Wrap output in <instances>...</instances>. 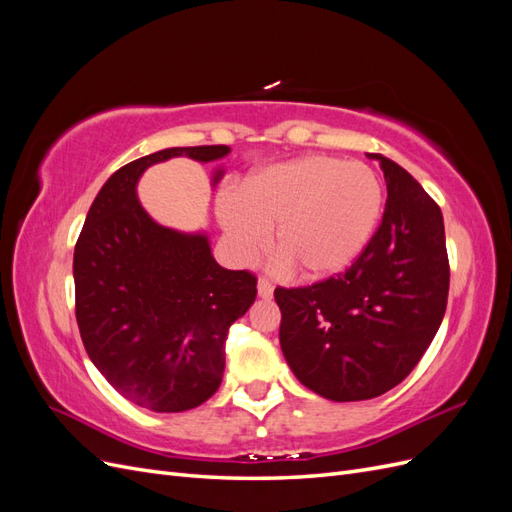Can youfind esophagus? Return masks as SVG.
Segmentation results:
<instances>
[{"label": "esophagus", "mask_w": 512, "mask_h": 512, "mask_svg": "<svg viewBox=\"0 0 512 512\" xmlns=\"http://www.w3.org/2000/svg\"><path fill=\"white\" fill-rule=\"evenodd\" d=\"M258 297L260 299H271L273 297V284L267 280V277H260V280H258Z\"/></svg>", "instance_id": "obj_1"}]
</instances>
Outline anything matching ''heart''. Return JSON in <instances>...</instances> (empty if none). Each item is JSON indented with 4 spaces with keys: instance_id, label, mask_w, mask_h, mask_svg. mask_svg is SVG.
Returning <instances> with one entry per match:
<instances>
[{
    "instance_id": "b5f03b06",
    "label": "heart",
    "mask_w": 512,
    "mask_h": 512,
    "mask_svg": "<svg viewBox=\"0 0 512 512\" xmlns=\"http://www.w3.org/2000/svg\"><path fill=\"white\" fill-rule=\"evenodd\" d=\"M384 205L376 170L333 156H301L260 168L239 194L224 190L215 215L239 260L269 243L286 269L322 280L348 269L374 237Z\"/></svg>"
}]
</instances>
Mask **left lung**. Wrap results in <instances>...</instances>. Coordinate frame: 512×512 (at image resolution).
<instances>
[{
  "mask_svg": "<svg viewBox=\"0 0 512 512\" xmlns=\"http://www.w3.org/2000/svg\"><path fill=\"white\" fill-rule=\"evenodd\" d=\"M386 181L382 224L346 273L275 288L280 344L292 374L331 401L391 391L436 337L448 299L440 207L406 168L371 153Z\"/></svg>",
  "mask_w": 512,
  "mask_h": 512,
  "instance_id": "8db88e82",
  "label": "left lung"
}]
</instances>
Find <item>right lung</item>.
<instances>
[{
    "label": "right lung",
    "mask_w": 512,
    "mask_h": 512,
    "mask_svg": "<svg viewBox=\"0 0 512 512\" xmlns=\"http://www.w3.org/2000/svg\"><path fill=\"white\" fill-rule=\"evenodd\" d=\"M226 145L168 147L106 179L74 247L76 322L91 363L151 412L192 410L220 389L230 324L256 299V277L220 267L205 230L158 224L138 179L170 158L218 162ZM224 166L213 170L218 185Z\"/></svg>",
    "instance_id": "add662e5"
}]
</instances>
